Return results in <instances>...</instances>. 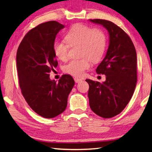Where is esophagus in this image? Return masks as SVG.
Returning <instances> with one entry per match:
<instances>
[{"instance_id":"obj_1","label":"esophagus","mask_w":152,"mask_h":152,"mask_svg":"<svg viewBox=\"0 0 152 152\" xmlns=\"http://www.w3.org/2000/svg\"><path fill=\"white\" fill-rule=\"evenodd\" d=\"M82 80V79L78 78V77H75V78H74V81H75L76 83H78V82H80Z\"/></svg>"}]
</instances>
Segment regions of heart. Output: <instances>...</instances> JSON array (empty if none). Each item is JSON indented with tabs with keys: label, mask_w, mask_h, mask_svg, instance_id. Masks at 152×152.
Segmentation results:
<instances>
[{
	"label": "heart",
	"mask_w": 152,
	"mask_h": 152,
	"mask_svg": "<svg viewBox=\"0 0 152 152\" xmlns=\"http://www.w3.org/2000/svg\"><path fill=\"white\" fill-rule=\"evenodd\" d=\"M64 41H55L53 50L55 56L62 61L68 56L69 46L80 45L78 59H72L66 64L63 70L74 76H82L91 66V61L100 60L106 48V37L100 29H93L88 26L78 24L73 26L65 34Z\"/></svg>",
	"instance_id": "heart-1"
}]
</instances>
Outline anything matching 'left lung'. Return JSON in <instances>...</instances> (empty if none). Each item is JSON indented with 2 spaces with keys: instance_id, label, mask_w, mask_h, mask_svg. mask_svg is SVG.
Here are the masks:
<instances>
[{
  "instance_id": "obj_1",
  "label": "left lung",
  "mask_w": 152,
  "mask_h": 152,
  "mask_svg": "<svg viewBox=\"0 0 152 152\" xmlns=\"http://www.w3.org/2000/svg\"><path fill=\"white\" fill-rule=\"evenodd\" d=\"M90 21L106 28L110 40L106 56L96 70L106 75V81L86 80L89 104L96 114L110 118L122 112L133 96L137 82L136 52L131 38L116 24L102 19Z\"/></svg>"
}]
</instances>
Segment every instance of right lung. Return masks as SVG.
<instances>
[{
	"mask_svg": "<svg viewBox=\"0 0 152 152\" xmlns=\"http://www.w3.org/2000/svg\"><path fill=\"white\" fill-rule=\"evenodd\" d=\"M56 21H48L24 36L16 53L19 85L24 99L34 111L45 118L57 116L66 108L74 79L64 74L56 82L50 74L58 62L53 50L56 34L64 28Z\"/></svg>",
	"mask_w": 152,
	"mask_h": 152,
	"instance_id": "add662e5",
	"label": "right lung"
}]
</instances>
